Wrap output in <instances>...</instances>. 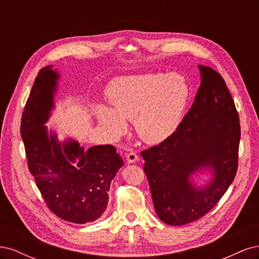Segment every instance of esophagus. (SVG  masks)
Returning <instances> with one entry per match:
<instances>
[{
    "label": "esophagus",
    "mask_w": 259,
    "mask_h": 259,
    "mask_svg": "<svg viewBox=\"0 0 259 259\" xmlns=\"http://www.w3.org/2000/svg\"><path fill=\"white\" fill-rule=\"evenodd\" d=\"M139 156L135 151H131L126 154V161L127 163H135L136 161H138Z\"/></svg>",
    "instance_id": "esophagus-1"
}]
</instances>
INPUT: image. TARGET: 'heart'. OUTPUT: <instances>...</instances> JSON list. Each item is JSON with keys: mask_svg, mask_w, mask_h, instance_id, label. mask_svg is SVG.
I'll list each match as a JSON object with an SVG mask.
<instances>
[{"mask_svg": "<svg viewBox=\"0 0 259 259\" xmlns=\"http://www.w3.org/2000/svg\"><path fill=\"white\" fill-rule=\"evenodd\" d=\"M113 109L98 107L100 123L114 135L126 131L125 120L134 121L138 136L148 144H160L182 123L190 97L183 75L147 73L120 77L108 90Z\"/></svg>", "mask_w": 259, "mask_h": 259, "instance_id": "heart-1", "label": "heart"}]
</instances>
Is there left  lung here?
<instances>
[{"label": "left lung", "instance_id": "1", "mask_svg": "<svg viewBox=\"0 0 259 259\" xmlns=\"http://www.w3.org/2000/svg\"><path fill=\"white\" fill-rule=\"evenodd\" d=\"M200 88L192 107L173 135L140 152L156 214L180 226L204 216L222 199L236 177L241 127L234 101L223 76L199 66ZM205 168L214 178L195 188L189 180Z\"/></svg>", "mask_w": 259, "mask_h": 259}]
</instances>
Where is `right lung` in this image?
<instances>
[{
  "label": "right lung",
  "mask_w": 259,
  "mask_h": 259,
  "mask_svg": "<svg viewBox=\"0 0 259 259\" xmlns=\"http://www.w3.org/2000/svg\"><path fill=\"white\" fill-rule=\"evenodd\" d=\"M52 67L38 71L21 116L28 168L52 213L69 223H91L106 210L111 180L123 161L111 145L85 151L72 139L60 144L56 134L49 136L44 123L54 108L59 77Z\"/></svg>",
  "instance_id": "1"
}]
</instances>
